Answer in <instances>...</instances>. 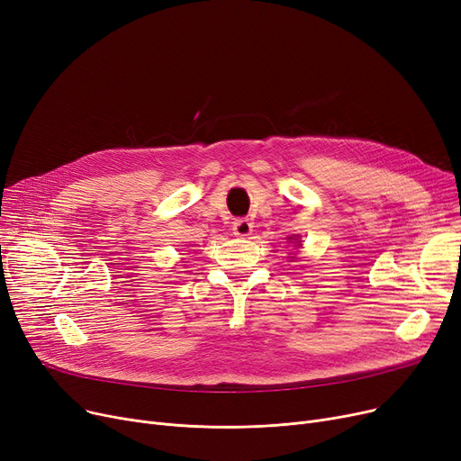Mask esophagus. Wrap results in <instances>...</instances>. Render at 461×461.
I'll return each instance as SVG.
<instances>
[{
	"label": "esophagus",
	"instance_id": "1",
	"mask_svg": "<svg viewBox=\"0 0 461 461\" xmlns=\"http://www.w3.org/2000/svg\"><path fill=\"white\" fill-rule=\"evenodd\" d=\"M252 222L249 221V218H237V221L233 222V233L237 237H247L252 233Z\"/></svg>",
	"mask_w": 461,
	"mask_h": 461
}]
</instances>
